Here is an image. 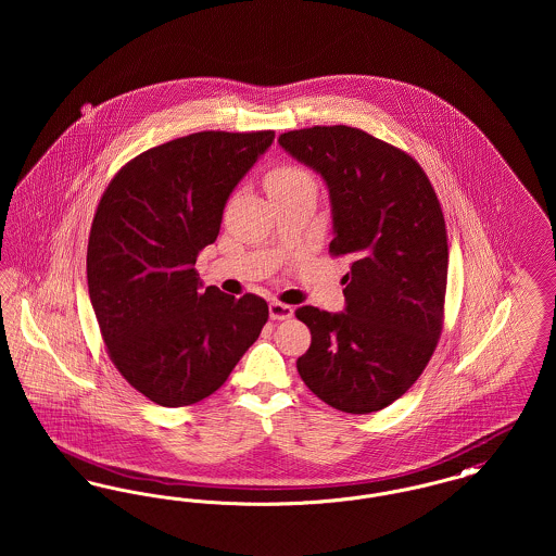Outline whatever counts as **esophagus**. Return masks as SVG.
Wrapping results in <instances>:
<instances>
[{
	"label": "esophagus",
	"mask_w": 556,
	"mask_h": 556,
	"mask_svg": "<svg viewBox=\"0 0 556 556\" xmlns=\"http://www.w3.org/2000/svg\"><path fill=\"white\" fill-rule=\"evenodd\" d=\"M268 313H270L273 320H286V318L293 317V308L288 306V304H283V302H277V300H273L268 304Z\"/></svg>",
	"instance_id": "1"
}]
</instances>
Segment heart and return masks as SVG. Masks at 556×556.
Returning a JSON list of instances; mask_svg holds the SVG:
<instances>
[{"label":"heart","instance_id":"heart-1","mask_svg":"<svg viewBox=\"0 0 556 556\" xmlns=\"http://www.w3.org/2000/svg\"><path fill=\"white\" fill-rule=\"evenodd\" d=\"M265 184L268 193H277V191H288L293 187L313 186L315 181H313L311 173L298 164H279L268 170Z\"/></svg>","mask_w":556,"mask_h":556}]
</instances>
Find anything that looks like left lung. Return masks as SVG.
Masks as SVG:
<instances>
[{
  "label": "left lung",
  "instance_id": "8db88e82",
  "mask_svg": "<svg viewBox=\"0 0 556 556\" xmlns=\"http://www.w3.org/2000/svg\"><path fill=\"white\" fill-rule=\"evenodd\" d=\"M279 146L325 179L329 252L350 261L344 313L295 311L313 336L298 372L329 406L369 415L408 392L442 333L448 239L440 200L417 160L361 129L288 131Z\"/></svg>",
  "mask_w": 556,
  "mask_h": 556
}]
</instances>
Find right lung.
<instances>
[{"mask_svg":"<svg viewBox=\"0 0 556 556\" xmlns=\"http://www.w3.org/2000/svg\"><path fill=\"white\" fill-rule=\"evenodd\" d=\"M275 131L191 132L129 160L91 223L87 286L108 356L160 406L214 394L268 320L261 295L202 281L225 204Z\"/></svg>","mask_w":556,"mask_h":556,"instance_id":"1","label":"right lung"}]
</instances>
